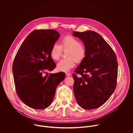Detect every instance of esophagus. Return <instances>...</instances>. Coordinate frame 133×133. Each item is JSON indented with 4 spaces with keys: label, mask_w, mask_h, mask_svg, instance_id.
Wrapping results in <instances>:
<instances>
[{
    "label": "esophagus",
    "mask_w": 133,
    "mask_h": 133,
    "mask_svg": "<svg viewBox=\"0 0 133 133\" xmlns=\"http://www.w3.org/2000/svg\"><path fill=\"white\" fill-rule=\"evenodd\" d=\"M66 75L67 76H69L71 75V74L69 72H66Z\"/></svg>",
    "instance_id": "34e87169"
}]
</instances>
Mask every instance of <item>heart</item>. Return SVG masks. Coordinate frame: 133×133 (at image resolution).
<instances>
[{"label":"heart","instance_id":"heart-1","mask_svg":"<svg viewBox=\"0 0 133 133\" xmlns=\"http://www.w3.org/2000/svg\"><path fill=\"white\" fill-rule=\"evenodd\" d=\"M66 51V58L61 60L57 65V68L61 71H68L72 68L75 62L82 63L86 57L87 49L81 42L71 36H66L61 39L60 45L54 44L50 50V56L54 61H58L63 54Z\"/></svg>","mask_w":133,"mask_h":133}]
</instances>
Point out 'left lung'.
Listing matches in <instances>:
<instances>
[{"label": "left lung", "instance_id": "1", "mask_svg": "<svg viewBox=\"0 0 133 133\" xmlns=\"http://www.w3.org/2000/svg\"><path fill=\"white\" fill-rule=\"evenodd\" d=\"M81 39L87 55L72 74L74 93L78 104L83 109L101 107L115 91L118 75L116 55L109 45L94 31H74ZM81 74L78 78L77 74Z\"/></svg>", "mask_w": 133, "mask_h": 133}]
</instances>
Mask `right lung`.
I'll return each instance as SVG.
<instances>
[{"instance_id":"right-lung-1","label":"right lung","mask_w":133,"mask_h":133,"mask_svg":"<svg viewBox=\"0 0 133 133\" xmlns=\"http://www.w3.org/2000/svg\"><path fill=\"white\" fill-rule=\"evenodd\" d=\"M61 35L54 29L36 30L26 37L12 64L17 95L27 106L43 109L51 104L56 88L65 77L64 72L47 74L56 67L50 56Z\"/></svg>"}]
</instances>
